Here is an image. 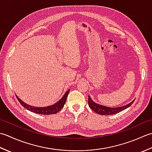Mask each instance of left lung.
Wrapping results in <instances>:
<instances>
[{
  "label": "left lung",
  "mask_w": 152,
  "mask_h": 152,
  "mask_svg": "<svg viewBox=\"0 0 152 152\" xmlns=\"http://www.w3.org/2000/svg\"><path fill=\"white\" fill-rule=\"evenodd\" d=\"M134 100H133V101L131 102L130 103H129V104H126L125 106H120V107L110 108V107H107V106H105L96 104V102H95L93 101L89 96H88V104H89V108L91 110H93L95 112L101 115H112V114H117V113L121 112L122 110H124L125 109L129 107V106L132 105V104L134 102Z\"/></svg>",
  "instance_id": "left-lung-1"
}]
</instances>
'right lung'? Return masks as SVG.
Wrapping results in <instances>:
<instances>
[{
    "label": "right lung",
    "instance_id": "obj_1",
    "mask_svg": "<svg viewBox=\"0 0 152 152\" xmlns=\"http://www.w3.org/2000/svg\"><path fill=\"white\" fill-rule=\"evenodd\" d=\"M69 91L70 90H68V91L65 93V94H64L63 97L61 98V99H60L59 101L57 102L56 104L46 106V107H35V106H32L31 105L26 104V103L24 102L23 101H22L17 95H16V97H17L18 101L20 102V104L23 106L24 108L28 110L31 111L38 114L50 115V114H56V113L59 112L63 108L64 104H65L67 96L69 95Z\"/></svg>",
    "mask_w": 152,
    "mask_h": 152
}]
</instances>
